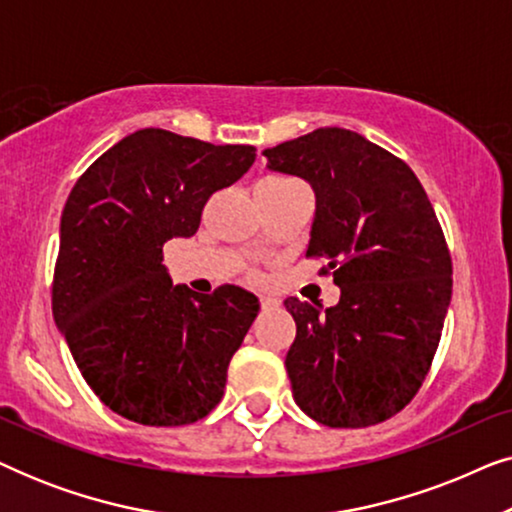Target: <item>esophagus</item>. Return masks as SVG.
<instances>
[{"instance_id":"34e87169","label":"esophagus","mask_w":512,"mask_h":512,"mask_svg":"<svg viewBox=\"0 0 512 512\" xmlns=\"http://www.w3.org/2000/svg\"><path fill=\"white\" fill-rule=\"evenodd\" d=\"M279 303L275 298H270V296H261V307L263 310H272V307H277Z\"/></svg>"}]
</instances>
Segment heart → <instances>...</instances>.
<instances>
[{"mask_svg":"<svg viewBox=\"0 0 512 512\" xmlns=\"http://www.w3.org/2000/svg\"><path fill=\"white\" fill-rule=\"evenodd\" d=\"M263 181H272V184H293V179H286V177H270V179H263Z\"/></svg>","mask_w":512,"mask_h":512,"instance_id":"heart-1","label":"heart"}]
</instances>
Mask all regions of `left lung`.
Returning <instances> with one entry per match:
<instances>
[{
	"label": "left lung",
	"instance_id": "obj_1",
	"mask_svg": "<svg viewBox=\"0 0 512 512\" xmlns=\"http://www.w3.org/2000/svg\"><path fill=\"white\" fill-rule=\"evenodd\" d=\"M268 167L310 181L317 195L307 258H328L340 303L298 298L286 354L293 398L331 429L394 417L426 380L447 305L452 258L415 172L359 132L319 128L265 149Z\"/></svg>",
	"mask_w": 512,
	"mask_h": 512
}]
</instances>
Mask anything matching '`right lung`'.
Returning a JSON list of instances; mask_svg holds the SVG:
<instances>
[{
  "mask_svg": "<svg viewBox=\"0 0 512 512\" xmlns=\"http://www.w3.org/2000/svg\"><path fill=\"white\" fill-rule=\"evenodd\" d=\"M254 160V146L146 128L102 153L69 193L53 317L83 380L116 415L184 426L219 405L258 298L233 284L207 296L172 286L163 244L198 233L207 200Z\"/></svg>",
  "mask_w": 512,
  "mask_h": 512,
  "instance_id": "right-lung-1",
  "label": "right lung"
}]
</instances>
